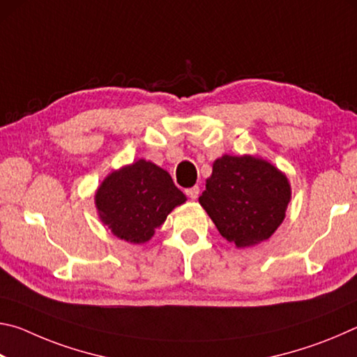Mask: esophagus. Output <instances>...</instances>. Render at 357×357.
<instances>
[{"label": "esophagus", "instance_id": "obj_1", "mask_svg": "<svg viewBox=\"0 0 357 357\" xmlns=\"http://www.w3.org/2000/svg\"><path fill=\"white\" fill-rule=\"evenodd\" d=\"M185 195L189 197L190 200H197L198 195H200V187H198V185H193V187H190V189H187V190H185Z\"/></svg>", "mask_w": 357, "mask_h": 357}]
</instances>
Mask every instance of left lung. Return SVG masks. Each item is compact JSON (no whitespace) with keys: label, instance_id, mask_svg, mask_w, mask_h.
I'll return each instance as SVG.
<instances>
[{"label":"left lung","instance_id":"1","mask_svg":"<svg viewBox=\"0 0 357 357\" xmlns=\"http://www.w3.org/2000/svg\"><path fill=\"white\" fill-rule=\"evenodd\" d=\"M289 198L288 178L268 160L225 154L214 162L198 202L222 236L244 249L273 236Z\"/></svg>","mask_w":357,"mask_h":357}]
</instances>
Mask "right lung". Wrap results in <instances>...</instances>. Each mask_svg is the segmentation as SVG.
I'll list each match as a JSON object with an SVG mask.
<instances>
[{"label": "right lung", "mask_w": 357, "mask_h": 357, "mask_svg": "<svg viewBox=\"0 0 357 357\" xmlns=\"http://www.w3.org/2000/svg\"><path fill=\"white\" fill-rule=\"evenodd\" d=\"M94 200L100 220L114 236L143 244L187 198L164 168L140 159L108 174Z\"/></svg>", "instance_id": "right-lung-1"}]
</instances>
